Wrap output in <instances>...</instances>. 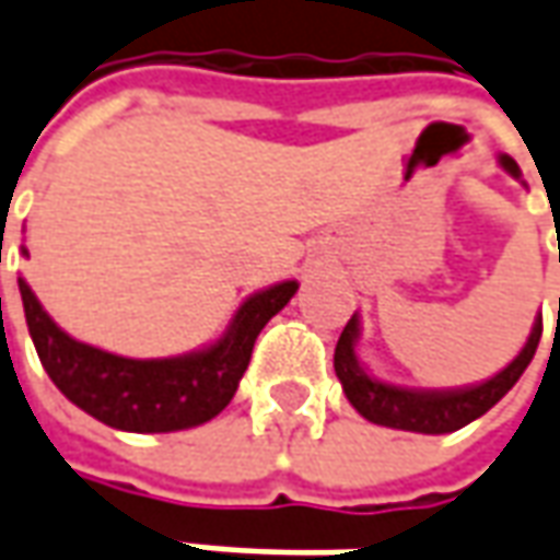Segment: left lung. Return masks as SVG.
Returning a JSON list of instances; mask_svg holds the SVG:
<instances>
[{"mask_svg": "<svg viewBox=\"0 0 560 560\" xmlns=\"http://www.w3.org/2000/svg\"><path fill=\"white\" fill-rule=\"evenodd\" d=\"M499 164L509 170L511 176H521L517 164L511 158H499ZM560 322V313H558ZM357 316L350 318L340 331L338 347H335V372H338L343 394L353 402L362 418H369L372 424L396 428V431H415V434H450L465 424H471L474 418L490 412L492 406L509 394L517 384V377L524 375V369L530 365L533 353L542 338V318H536L533 335L527 347L514 357L509 369H502L499 375L468 387V390H409V387H394L384 384L377 377L365 375L357 362Z\"/></svg>", "mask_w": 560, "mask_h": 560, "instance_id": "1", "label": "left lung"}]
</instances>
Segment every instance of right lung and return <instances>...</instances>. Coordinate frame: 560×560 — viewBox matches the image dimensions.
<instances>
[{"mask_svg":"<svg viewBox=\"0 0 560 560\" xmlns=\"http://www.w3.org/2000/svg\"><path fill=\"white\" fill-rule=\"evenodd\" d=\"M21 284L30 338L43 369L73 406L107 428L166 434L210 421L238 390L262 325L294 298L298 281H281L244 303L229 335L201 353L176 359H126L65 335L36 294Z\"/></svg>","mask_w":560,"mask_h":560,"instance_id":"right-lung-1","label":"right lung"}]
</instances>
